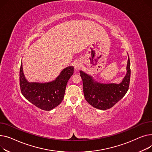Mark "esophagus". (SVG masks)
<instances>
[{
  "instance_id": "esophagus-1",
  "label": "esophagus",
  "mask_w": 152,
  "mask_h": 152,
  "mask_svg": "<svg viewBox=\"0 0 152 152\" xmlns=\"http://www.w3.org/2000/svg\"><path fill=\"white\" fill-rule=\"evenodd\" d=\"M81 67H82V65H81V64L80 63V62H77V63H75V69L76 70L80 69Z\"/></svg>"
}]
</instances>
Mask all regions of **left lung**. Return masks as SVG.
Listing matches in <instances>:
<instances>
[{
    "label": "left lung",
    "mask_w": 152,
    "mask_h": 152,
    "mask_svg": "<svg viewBox=\"0 0 152 152\" xmlns=\"http://www.w3.org/2000/svg\"><path fill=\"white\" fill-rule=\"evenodd\" d=\"M127 72L119 84L101 83L94 81L93 77L80 70L83 81V93L86 101L94 107L107 110L117 103L127 93L130 82V60L128 58Z\"/></svg>",
    "instance_id": "1"
}]
</instances>
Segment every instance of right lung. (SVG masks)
<instances>
[{
  "instance_id": "add662e5",
  "label": "right lung",
  "mask_w": 152,
  "mask_h": 152,
  "mask_svg": "<svg viewBox=\"0 0 152 152\" xmlns=\"http://www.w3.org/2000/svg\"><path fill=\"white\" fill-rule=\"evenodd\" d=\"M73 66H69L61 71L60 75L48 83L29 82L23 70L22 62L20 70L21 91L26 99L37 107L49 111L57 107L64 99L68 80L74 74Z\"/></svg>"
}]
</instances>
